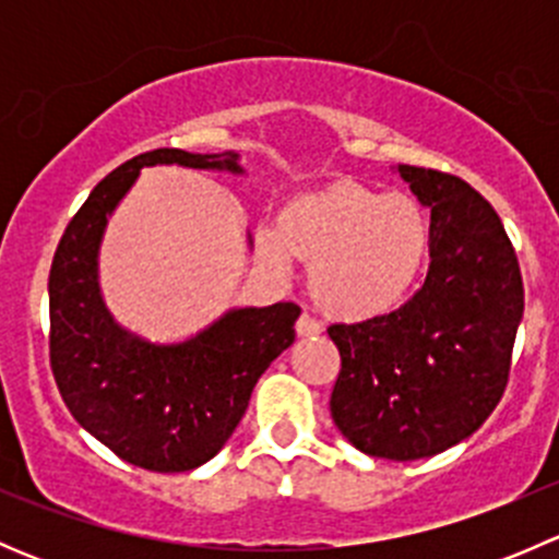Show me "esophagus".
Returning <instances> with one entry per match:
<instances>
[{"label": "esophagus", "instance_id": "obj_1", "mask_svg": "<svg viewBox=\"0 0 559 559\" xmlns=\"http://www.w3.org/2000/svg\"><path fill=\"white\" fill-rule=\"evenodd\" d=\"M295 330H297V335H300V337H313V335H319V332H321V324L313 319V316L302 313L300 319H297Z\"/></svg>", "mask_w": 559, "mask_h": 559}]
</instances>
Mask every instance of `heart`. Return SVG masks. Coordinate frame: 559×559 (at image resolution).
<instances>
[{
	"label": "heart",
	"mask_w": 559,
	"mask_h": 559,
	"mask_svg": "<svg viewBox=\"0 0 559 559\" xmlns=\"http://www.w3.org/2000/svg\"><path fill=\"white\" fill-rule=\"evenodd\" d=\"M427 248L430 227L419 202L348 180L297 197L278 224L257 233L259 259L278 273L295 257L311 262L316 306L346 321L394 311L419 278Z\"/></svg>",
	"instance_id": "heart-1"
}]
</instances>
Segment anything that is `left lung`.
Wrapping results in <instances>:
<instances>
[{"label":"left lung","instance_id":"8db88e82","mask_svg":"<svg viewBox=\"0 0 559 559\" xmlns=\"http://www.w3.org/2000/svg\"><path fill=\"white\" fill-rule=\"evenodd\" d=\"M397 173L430 207L425 284L397 311L326 332L341 352L337 430L368 456L408 462L465 441L500 403L524 289L500 216L471 183L411 165Z\"/></svg>","mask_w":559,"mask_h":559}]
</instances>
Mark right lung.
I'll list each match as a JSON object with an SVG mask.
<instances>
[{"label": "right lung", "mask_w": 559, "mask_h": 559, "mask_svg": "<svg viewBox=\"0 0 559 559\" xmlns=\"http://www.w3.org/2000/svg\"><path fill=\"white\" fill-rule=\"evenodd\" d=\"M240 156L156 148L94 186L53 253L50 370L70 414L112 454L156 473L194 471L222 452L259 376L295 343V302L233 308L183 343H151L118 324L99 289L107 218L143 167L240 175Z\"/></svg>", "instance_id": "right-lung-1"}]
</instances>
